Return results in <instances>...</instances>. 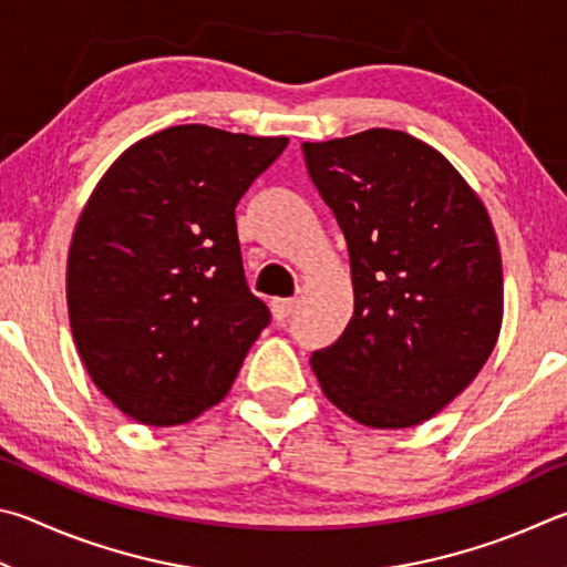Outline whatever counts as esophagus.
<instances>
[{"label":"esophagus","mask_w":567,"mask_h":567,"mask_svg":"<svg viewBox=\"0 0 567 567\" xmlns=\"http://www.w3.org/2000/svg\"><path fill=\"white\" fill-rule=\"evenodd\" d=\"M296 299H274V303H271V311H274V319L278 321V323H284V321H289V316L296 311Z\"/></svg>","instance_id":"esophagus-1"}]
</instances>
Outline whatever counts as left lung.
Segmentation results:
<instances>
[{
	"mask_svg": "<svg viewBox=\"0 0 567 567\" xmlns=\"http://www.w3.org/2000/svg\"><path fill=\"white\" fill-rule=\"evenodd\" d=\"M311 182L349 244L353 316L311 369L336 409L411 429L468 389L503 321V266L478 194L395 128L303 142Z\"/></svg>",
	"mask_w": 567,
	"mask_h": 567,
	"instance_id": "8db88e82",
	"label": "left lung"
}]
</instances>
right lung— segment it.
I'll return each instance as SVG.
<instances>
[{"label": "right lung", "mask_w": 567, "mask_h": 567, "mask_svg": "<svg viewBox=\"0 0 567 567\" xmlns=\"http://www.w3.org/2000/svg\"><path fill=\"white\" fill-rule=\"evenodd\" d=\"M286 144L172 126L128 146L89 196L66 261L69 323L96 389L128 419L194 421L271 321L246 286L236 204Z\"/></svg>", "instance_id": "right-lung-1"}]
</instances>
